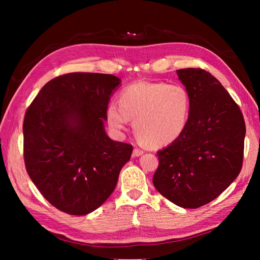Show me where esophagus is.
<instances>
[{
    "instance_id": "34e87169",
    "label": "esophagus",
    "mask_w": 260,
    "mask_h": 260,
    "mask_svg": "<svg viewBox=\"0 0 260 260\" xmlns=\"http://www.w3.org/2000/svg\"><path fill=\"white\" fill-rule=\"evenodd\" d=\"M143 154H144V151L143 150H141V148H134V151H133V155L134 156H141V155H143Z\"/></svg>"
}]
</instances>
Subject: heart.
<instances>
[{"label":"heart","instance_id":"heart-1","mask_svg":"<svg viewBox=\"0 0 260 260\" xmlns=\"http://www.w3.org/2000/svg\"><path fill=\"white\" fill-rule=\"evenodd\" d=\"M119 102L107 105L108 126L120 133L134 120L137 137L150 147L172 144L189 123L191 97L181 85L136 81L121 90Z\"/></svg>","mask_w":260,"mask_h":260}]
</instances>
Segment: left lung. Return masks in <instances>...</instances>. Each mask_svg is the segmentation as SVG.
Here are the masks:
<instances>
[{
	"mask_svg": "<svg viewBox=\"0 0 260 260\" xmlns=\"http://www.w3.org/2000/svg\"><path fill=\"white\" fill-rule=\"evenodd\" d=\"M191 97L184 133L157 152L155 189L182 208L211 202L239 175L246 125L238 105L218 79L199 68L176 70Z\"/></svg>",
	"mask_w": 260,
	"mask_h": 260,
	"instance_id": "1",
	"label": "left lung"
}]
</instances>
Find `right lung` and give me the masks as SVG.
I'll list each match as a JSON object with an SVG mask.
<instances>
[{"instance_id":"obj_1","label":"right lung","mask_w":260,"mask_h":260,"mask_svg":"<svg viewBox=\"0 0 260 260\" xmlns=\"http://www.w3.org/2000/svg\"><path fill=\"white\" fill-rule=\"evenodd\" d=\"M119 84L113 75H62L47 82L26 109V172L60 211L85 215L101 207L129 161L133 146L110 140L104 127Z\"/></svg>"}]
</instances>
